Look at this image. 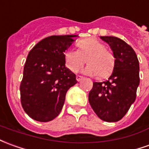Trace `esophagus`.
Returning <instances> with one entry per match:
<instances>
[{"mask_svg": "<svg viewBox=\"0 0 149 149\" xmlns=\"http://www.w3.org/2000/svg\"><path fill=\"white\" fill-rule=\"evenodd\" d=\"M77 81H81L82 79H83V77H81V76H79V75H78V76H77Z\"/></svg>", "mask_w": 149, "mask_h": 149, "instance_id": "34e87169", "label": "esophagus"}]
</instances>
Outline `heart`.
<instances>
[{"mask_svg":"<svg viewBox=\"0 0 149 149\" xmlns=\"http://www.w3.org/2000/svg\"><path fill=\"white\" fill-rule=\"evenodd\" d=\"M78 50L69 48L64 53V60L67 68L72 72H77L85 64V74L98 75L100 78L109 77L114 71L115 60L114 55L106 50V47L96 38L82 39L77 43Z\"/></svg>","mask_w":149,"mask_h":149,"instance_id":"1","label":"heart"}]
</instances>
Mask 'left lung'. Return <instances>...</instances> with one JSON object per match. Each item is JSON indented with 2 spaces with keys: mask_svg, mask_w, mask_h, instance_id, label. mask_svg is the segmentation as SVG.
Returning <instances> with one entry per match:
<instances>
[{
  "mask_svg": "<svg viewBox=\"0 0 149 149\" xmlns=\"http://www.w3.org/2000/svg\"><path fill=\"white\" fill-rule=\"evenodd\" d=\"M101 38L113 51L115 65L108 80L93 82L89 102L102 120L117 122L136 100L140 84L139 60L132 47L123 40L114 36H101Z\"/></svg>",
  "mask_w": 149,
  "mask_h": 149,
  "instance_id": "1",
  "label": "left lung"
}]
</instances>
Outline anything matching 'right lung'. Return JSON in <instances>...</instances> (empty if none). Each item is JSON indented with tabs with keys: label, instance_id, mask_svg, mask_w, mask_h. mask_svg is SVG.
<instances>
[{
	"label": "right lung",
	"instance_id": "obj_1",
	"mask_svg": "<svg viewBox=\"0 0 149 149\" xmlns=\"http://www.w3.org/2000/svg\"><path fill=\"white\" fill-rule=\"evenodd\" d=\"M77 35H52L30 51L21 81V103L25 112L38 122H49L63 108L66 93L77 83L65 67L64 52Z\"/></svg>",
	"mask_w": 149,
	"mask_h": 149
}]
</instances>
